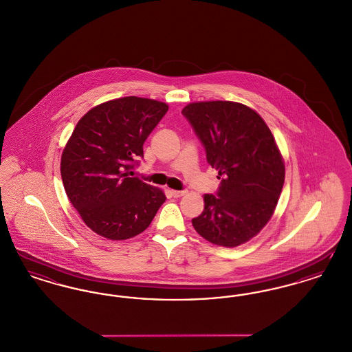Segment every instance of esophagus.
I'll use <instances>...</instances> for the list:
<instances>
[{
    "mask_svg": "<svg viewBox=\"0 0 352 352\" xmlns=\"http://www.w3.org/2000/svg\"><path fill=\"white\" fill-rule=\"evenodd\" d=\"M170 192H171V195H173L174 198H179V197H184V194H186V191H184V190H181V191H179V190H171Z\"/></svg>",
    "mask_w": 352,
    "mask_h": 352,
    "instance_id": "1",
    "label": "esophagus"
}]
</instances>
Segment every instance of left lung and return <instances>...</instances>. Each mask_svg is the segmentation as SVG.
Returning <instances> with one entry per match:
<instances>
[{
  "instance_id": "obj_1",
  "label": "left lung",
  "mask_w": 352,
  "mask_h": 352,
  "mask_svg": "<svg viewBox=\"0 0 352 352\" xmlns=\"http://www.w3.org/2000/svg\"><path fill=\"white\" fill-rule=\"evenodd\" d=\"M182 113L221 179L217 195H204V210L192 226L212 244H244L272 218L284 186V160L274 137L261 116L240 102H191Z\"/></svg>"
}]
</instances>
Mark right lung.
<instances>
[{
    "label": "right lung",
    "instance_id": "add662e5",
    "mask_svg": "<svg viewBox=\"0 0 352 352\" xmlns=\"http://www.w3.org/2000/svg\"><path fill=\"white\" fill-rule=\"evenodd\" d=\"M168 109L162 101L126 96L96 105L76 124L62 153L60 174L71 204L95 234L134 237L166 201L161 188L131 175Z\"/></svg>",
    "mask_w": 352,
    "mask_h": 352
}]
</instances>
